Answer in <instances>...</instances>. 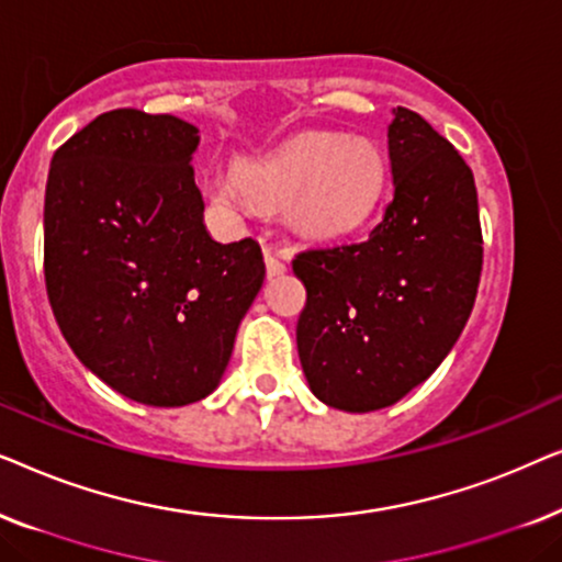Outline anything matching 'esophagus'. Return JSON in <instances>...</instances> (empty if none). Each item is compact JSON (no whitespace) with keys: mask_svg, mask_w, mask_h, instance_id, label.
<instances>
[{"mask_svg":"<svg viewBox=\"0 0 562 562\" xmlns=\"http://www.w3.org/2000/svg\"><path fill=\"white\" fill-rule=\"evenodd\" d=\"M263 258H266L268 276H281L283 271H286V250L273 248V245H266Z\"/></svg>","mask_w":562,"mask_h":562,"instance_id":"34e87169","label":"esophagus"}]
</instances>
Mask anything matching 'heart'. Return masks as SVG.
Returning <instances> with one entry per match:
<instances>
[{
  "label": "heart",
  "instance_id": "b5f03b06",
  "mask_svg": "<svg viewBox=\"0 0 562 562\" xmlns=\"http://www.w3.org/2000/svg\"><path fill=\"white\" fill-rule=\"evenodd\" d=\"M386 183V160L363 135L310 133L258 164H243L235 176L206 179V194L220 204L286 206L302 235L335 237L371 217Z\"/></svg>",
  "mask_w": 562,
  "mask_h": 562
}]
</instances>
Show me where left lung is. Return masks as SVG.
<instances>
[{
	"label": "left lung",
	"mask_w": 562,
	"mask_h": 562,
	"mask_svg": "<svg viewBox=\"0 0 562 562\" xmlns=\"http://www.w3.org/2000/svg\"><path fill=\"white\" fill-rule=\"evenodd\" d=\"M394 194L360 243L296 252L306 289L296 348L310 389L375 412L427 381L471 317L483 266L473 171L417 112L389 125Z\"/></svg>",
	"instance_id": "obj_1"
}]
</instances>
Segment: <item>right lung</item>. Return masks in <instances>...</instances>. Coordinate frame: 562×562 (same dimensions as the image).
<instances>
[{"mask_svg": "<svg viewBox=\"0 0 562 562\" xmlns=\"http://www.w3.org/2000/svg\"><path fill=\"white\" fill-rule=\"evenodd\" d=\"M196 133L173 114L104 112L56 150L45 187L43 271L60 333L106 386L148 406L217 389L266 279L252 237L206 233Z\"/></svg>", "mask_w": 562, "mask_h": 562, "instance_id": "right-lung-1", "label": "right lung"}]
</instances>
